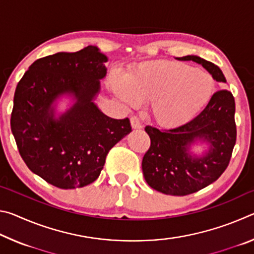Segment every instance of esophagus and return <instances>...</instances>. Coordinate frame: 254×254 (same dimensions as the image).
I'll use <instances>...</instances> for the list:
<instances>
[{
	"label": "esophagus",
	"instance_id": "esophagus-1",
	"mask_svg": "<svg viewBox=\"0 0 254 254\" xmlns=\"http://www.w3.org/2000/svg\"><path fill=\"white\" fill-rule=\"evenodd\" d=\"M131 127L133 128H141V127H142V124H141L139 118H137V117H132L131 118Z\"/></svg>",
	"mask_w": 254,
	"mask_h": 254
}]
</instances>
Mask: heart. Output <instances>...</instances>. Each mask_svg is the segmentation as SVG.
Wrapping results in <instances>:
<instances>
[{
    "mask_svg": "<svg viewBox=\"0 0 254 254\" xmlns=\"http://www.w3.org/2000/svg\"><path fill=\"white\" fill-rule=\"evenodd\" d=\"M109 83L115 96L127 106L150 101L153 121L167 128L195 119L214 92V80L207 72L177 62L143 63L126 77L112 75Z\"/></svg>",
    "mask_w": 254,
    "mask_h": 254,
    "instance_id": "obj_1",
    "label": "heart"
}]
</instances>
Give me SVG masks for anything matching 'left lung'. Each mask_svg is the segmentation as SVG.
I'll list each match as a JSON object with an SVG mask.
<instances>
[{
  "label": "left lung",
  "mask_w": 254,
  "mask_h": 254,
  "mask_svg": "<svg viewBox=\"0 0 254 254\" xmlns=\"http://www.w3.org/2000/svg\"><path fill=\"white\" fill-rule=\"evenodd\" d=\"M182 62L203 66L213 79L226 83L220 67L198 56H185ZM235 102L229 91L216 92L207 106L182 127L159 130L145 127L151 139L142 160L145 182L166 195L185 196L200 190L224 173L236 140ZM199 145L201 152H194Z\"/></svg>",
  "instance_id": "left-lung-1"
}]
</instances>
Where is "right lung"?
Listing matches in <instances>:
<instances>
[{
  "label": "right lung",
  "mask_w": 254,
  "mask_h": 254,
  "mask_svg": "<svg viewBox=\"0 0 254 254\" xmlns=\"http://www.w3.org/2000/svg\"><path fill=\"white\" fill-rule=\"evenodd\" d=\"M107 62L96 46L62 51L36 60L16 86L11 130L19 152L58 188L95 182L110 150L132 131L128 119L107 117L95 103Z\"/></svg>",
  "instance_id": "add662e5"
}]
</instances>
